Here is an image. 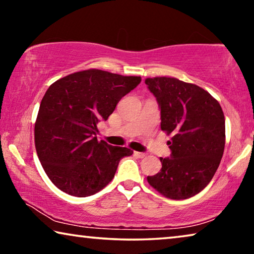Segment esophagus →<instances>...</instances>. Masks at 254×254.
Wrapping results in <instances>:
<instances>
[{
    "instance_id": "obj_1",
    "label": "esophagus",
    "mask_w": 254,
    "mask_h": 254,
    "mask_svg": "<svg viewBox=\"0 0 254 254\" xmlns=\"http://www.w3.org/2000/svg\"><path fill=\"white\" fill-rule=\"evenodd\" d=\"M134 155L138 157V158H144V157L147 156L144 152H139V151H134Z\"/></svg>"
}]
</instances>
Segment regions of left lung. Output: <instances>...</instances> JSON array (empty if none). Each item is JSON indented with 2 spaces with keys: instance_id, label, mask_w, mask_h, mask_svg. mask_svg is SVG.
I'll use <instances>...</instances> for the list:
<instances>
[{
  "instance_id": "8db88e82",
  "label": "left lung",
  "mask_w": 254,
  "mask_h": 254,
  "mask_svg": "<svg viewBox=\"0 0 254 254\" xmlns=\"http://www.w3.org/2000/svg\"><path fill=\"white\" fill-rule=\"evenodd\" d=\"M160 110V127L172 134L171 157L148 183L166 198L188 199L214 178L225 148V116L219 103L202 88L175 78L146 79Z\"/></svg>"
}]
</instances>
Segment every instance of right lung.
<instances>
[{"label":"right lung","instance_id":"1","mask_svg":"<svg viewBox=\"0 0 254 254\" xmlns=\"http://www.w3.org/2000/svg\"><path fill=\"white\" fill-rule=\"evenodd\" d=\"M141 82L102 70H84L51 84L35 123V146L53 184L67 194L89 196L114 178L120 160L133 151L98 141L97 124Z\"/></svg>","mask_w":254,"mask_h":254}]
</instances>
